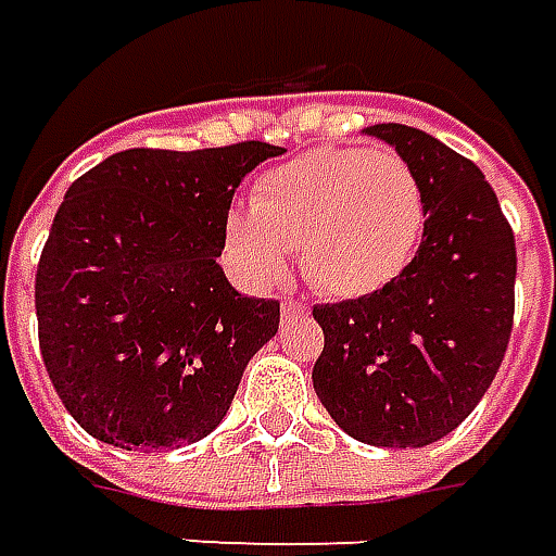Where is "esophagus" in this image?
Returning a JSON list of instances; mask_svg holds the SVG:
<instances>
[{"mask_svg":"<svg viewBox=\"0 0 556 556\" xmlns=\"http://www.w3.org/2000/svg\"><path fill=\"white\" fill-rule=\"evenodd\" d=\"M281 312H285V318H296V315H308V305H305L303 300L287 296L285 303H281Z\"/></svg>","mask_w":556,"mask_h":556,"instance_id":"1","label":"esophagus"}]
</instances>
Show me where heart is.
I'll return each instance as SVG.
<instances>
[{
	"label": "heart",
	"instance_id": "b5f03b06",
	"mask_svg": "<svg viewBox=\"0 0 556 556\" xmlns=\"http://www.w3.org/2000/svg\"><path fill=\"white\" fill-rule=\"evenodd\" d=\"M426 223V189L404 155L315 149L256 180L251 211L238 207L226 219V248L260 287L278 285L300 248L312 285L355 300L404 275Z\"/></svg>",
	"mask_w": 556,
	"mask_h": 556
}]
</instances>
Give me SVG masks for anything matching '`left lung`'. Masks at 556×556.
<instances>
[{
	"label": "left lung",
	"mask_w": 556,
	"mask_h": 556,
	"mask_svg": "<svg viewBox=\"0 0 556 556\" xmlns=\"http://www.w3.org/2000/svg\"><path fill=\"white\" fill-rule=\"evenodd\" d=\"M419 174L422 244L370 296L315 305L324 352L312 382L345 434L370 446H428L493 386L514 324L517 248L480 167L431 134L370 125Z\"/></svg>",
	"instance_id": "left-lung-1"
}]
</instances>
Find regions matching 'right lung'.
Segmentation results:
<instances>
[{
	"instance_id": "add662e5",
	"label": "right lung",
	"mask_w": 556,
	"mask_h": 556,
	"mask_svg": "<svg viewBox=\"0 0 556 556\" xmlns=\"http://www.w3.org/2000/svg\"><path fill=\"white\" fill-rule=\"evenodd\" d=\"M285 149H125L81 174L36 269L39 349L63 407L122 450L207 438L278 333V300L219 269L238 182Z\"/></svg>"
}]
</instances>
